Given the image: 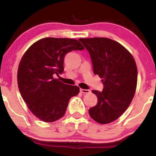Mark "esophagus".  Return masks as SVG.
Segmentation results:
<instances>
[{"label": "esophagus", "mask_w": 156, "mask_h": 156, "mask_svg": "<svg viewBox=\"0 0 156 156\" xmlns=\"http://www.w3.org/2000/svg\"><path fill=\"white\" fill-rule=\"evenodd\" d=\"M80 92L81 93H83V94H89V93H90V90H89V89H80Z\"/></svg>", "instance_id": "esophagus-1"}]
</instances>
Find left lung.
Listing matches in <instances>:
<instances>
[{
    "label": "left lung",
    "instance_id": "obj_1",
    "mask_svg": "<svg viewBox=\"0 0 156 156\" xmlns=\"http://www.w3.org/2000/svg\"><path fill=\"white\" fill-rule=\"evenodd\" d=\"M89 51L93 73L102 78V92L92 90L98 98L90 108V117L100 124L116 120L131 103L137 85V67L133 55L116 41L105 37L79 39Z\"/></svg>",
    "mask_w": 156,
    "mask_h": 156
}]
</instances>
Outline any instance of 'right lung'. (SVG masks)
Instances as JSON below:
<instances>
[{
	"label": "right lung",
	"mask_w": 156,
	"mask_h": 156,
	"mask_svg": "<svg viewBox=\"0 0 156 156\" xmlns=\"http://www.w3.org/2000/svg\"><path fill=\"white\" fill-rule=\"evenodd\" d=\"M84 48L78 40L47 37L36 42L23 55L17 70V83L29 110L41 120L52 122L65 114L77 86L64 84L53 78L64 72V55Z\"/></svg>",
	"instance_id": "right-lung-1"
}]
</instances>
